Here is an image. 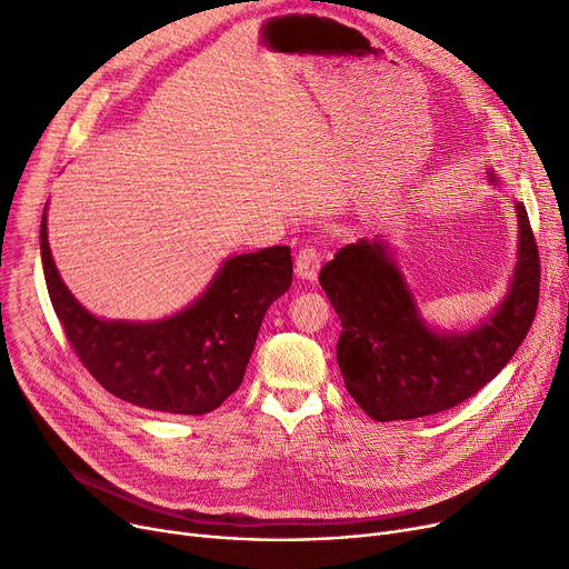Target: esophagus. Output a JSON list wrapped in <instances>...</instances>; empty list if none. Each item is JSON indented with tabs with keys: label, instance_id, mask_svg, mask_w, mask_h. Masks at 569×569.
<instances>
[{
	"label": "esophagus",
	"instance_id": "1",
	"mask_svg": "<svg viewBox=\"0 0 569 569\" xmlns=\"http://www.w3.org/2000/svg\"><path fill=\"white\" fill-rule=\"evenodd\" d=\"M322 262V253L316 247H305L295 256V274L297 279L313 281L318 277V269Z\"/></svg>",
	"mask_w": 569,
	"mask_h": 569
}]
</instances>
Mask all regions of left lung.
Masks as SVG:
<instances>
[{
    "label": "left lung",
    "instance_id": "left-lung-1",
    "mask_svg": "<svg viewBox=\"0 0 569 569\" xmlns=\"http://www.w3.org/2000/svg\"><path fill=\"white\" fill-rule=\"evenodd\" d=\"M491 184H498L489 172ZM510 290L475 330L433 332L417 313L390 247L348 244L320 269V286L341 320L337 346L346 390L378 422L450 410L493 380L526 339L540 300V253L523 202Z\"/></svg>",
    "mask_w": 569,
    "mask_h": 569
}]
</instances>
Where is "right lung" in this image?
Wrapping results in <instances>:
<instances>
[{
  "label": "right lung",
  "instance_id": "obj_1",
  "mask_svg": "<svg viewBox=\"0 0 569 569\" xmlns=\"http://www.w3.org/2000/svg\"><path fill=\"white\" fill-rule=\"evenodd\" d=\"M41 260L52 309L84 369L117 399L170 415H204L242 385L264 311L292 283L290 249L269 247L228 258L198 300L172 318L103 320L59 279L46 214Z\"/></svg>",
  "mask_w": 569,
  "mask_h": 569
}]
</instances>
